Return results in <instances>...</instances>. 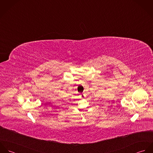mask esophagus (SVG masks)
Masks as SVG:
<instances>
[{"label": "esophagus", "instance_id": "esophagus-1", "mask_svg": "<svg viewBox=\"0 0 153 153\" xmlns=\"http://www.w3.org/2000/svg\"><path fill=\"white\" fill-rule=\"evenodd\" d=\"M81 96H82V98L85 97V94H82L81 95Z\"/></svg>", "mask_w": 153, "mask_h": 153}]
</instances>
